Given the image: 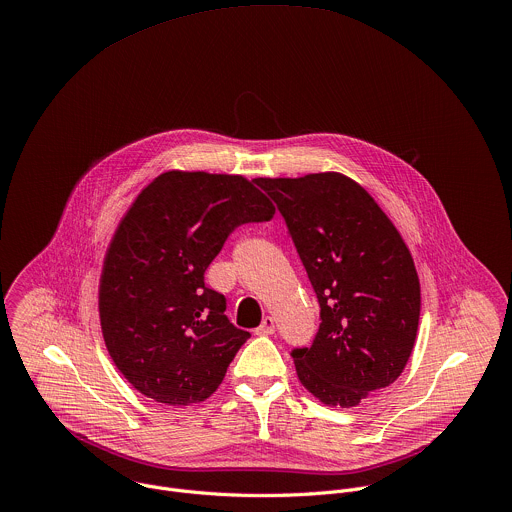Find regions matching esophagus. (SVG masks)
Listing matches in <instances>:
<instances>
[{
    "mask_svg": "<svg viewBox=\"0 0 512 512\" xmlns=\"http://www.w3.org/2000/svg\"><path fill=\"white\" fill-rule=\"evenodd\" d=\"M275 331V319L273 317H265L263 323L255 329L257 335H271Z\"/></svg>",
    "mask_w": 512,
    "mask_h": 512,
    "instance_id": "34e87169",
    "label": "esophagus"
}]
</instances>
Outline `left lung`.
Instances as JSON below:
<instances>
[{
    "label": "left lung",
    "instance_id": "obj_1",
    "mask_svg": "<svg viewBox=\"0 0 512 512\" xmlns=\"http://www.w3.org/2000/svg\"><path fill=\"white\" fill-rule=\"evenodd\" d=\"M275 201L319 301V329L291 358L323 404L352 408L398 380L420 319V281L398 229L339 173L255 179Z\"/></svg>",
    "mask_w": 512,
    "mask_h": 512
}]
</instances>
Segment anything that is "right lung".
<instances>
[{"label":"right lung","mask_w":512,"mask_h":512,"mask_svg":"<svg viewBox=\"0 0 512 512\" xmlns=\"http://www.w3.org/2000/svg\"><path fill=\"white\" fill-rule=\"evenodd\" d=\"M273 215L239 175L168 170L136 197L106 251L98 309L108 354L140 394L189 406L219 388L251 333L205 271L237 227Z\"/></svg>","instance_id":"right-lung-1"}]
</instances>
